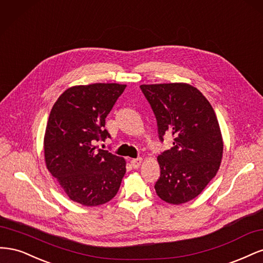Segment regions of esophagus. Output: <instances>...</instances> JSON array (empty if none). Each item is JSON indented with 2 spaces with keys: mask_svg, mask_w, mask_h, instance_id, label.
<instances>
[{
  "mask_svg": "<svg viewBox=\"0 0 263 263\" xmlns=\"http://www.w3.org/2000/svg\"><path fill=\"white\" fill-rule=\"evenodd\" d=\"M130 163H132V165H133V168H134V169H138L139 166L141 165V163H142V159H141V158L133 159V160L130 161Z\"/></svg>",
  "mask_w": 263,
  "mask_h": 263,
  "instance_id": "esophagus-1",
  "label": "esophagus"
}]
</instances>
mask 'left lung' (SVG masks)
I'll use <instances>...</instances> for the list:
<instances>
[{"label": "left lung", "instance_id": "1", "mask_svg": "<svg viewBox=\"0 0 263 263\" xmlns=\"http://www.w3.org/2000/svg\"><path fill=\"white\" fill-rule=\"evenodd\" d=\"M153 107L159 137L174 136L173 147L157 158L161 174L156 192L180 205L193 200L216 176L224 141L216 114L204 95L189 83L141 84Z\"/></svg>", "mask_w": 263, "mask_h": 263}]
</instances>
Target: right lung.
<instances>
[{"mask_svg":"<svg viewBox=\"0 0 263 263\" xmlns=\"http://www.w3.org/2000/svg\"><path fill=\"white\" fill-rule=\"evenodd\" d=\"M126 84L74 85L54 102L44 137L45 162L71 201L84 206L105 204L117 194L126 161L95 141L109 134L105 118Z\"/></svg>","mask_w":263,"mask_h":263,"instance_id":"right-lung-1","label":"right lung"}]
</instances>
